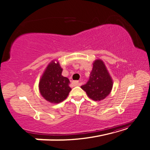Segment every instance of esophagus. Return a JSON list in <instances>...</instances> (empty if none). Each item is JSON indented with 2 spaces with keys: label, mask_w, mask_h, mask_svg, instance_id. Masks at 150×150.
Here are the masks:
<instances>
[{
  "label": "esophagus",
  "mask_w": 150,
  "mask_h": 150,
  "mask_svg": "<svg viewBox=\"0 0 150 150\" xmlns=\"http://www.w3.org/2000/svg\"><path fill=\"white\" fill-rule=\"evenodd\" d=\"M71 83L73 86H77V85L79 84V81H73L71 82Z\"/></svg>",
  "instance_id": "obj_1"
}]
</instances>
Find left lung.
Instances as JSON below:
<instances>
[{
    "mask_svg": "<svg viewBox=\"0 0 150 150\" xmlns=\"http://www.w3.org/2000/svg\"><path fill=\"white\" fill-rule=\"evenodd\" d=\"M112 81L108 74L103 62L97 60L87 83L81 86L88 96L94 101H101L109 94L112 88Z\"/></svg>",
    "mask_w": 150,
    "mask_h": 150,
    "instance_id": "obj_1",
    "label": "left lung"
}]
</instances>
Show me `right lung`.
Returning a JSON list of instances; mask_svg holds the SVG:
<instances>
[{
    "mask_svg": "<svg viewBox=\"0 0 150 150\" xmlns=\"http://www.w3.org/2000/svg\"><path fill=\"white\" fill-rule=\"evenodd\" d=\"M62 69L58 62L52 61L47 67L39 84L41 94L48 101L58 103L66 99L71 88L69 81L62 75Z\"/></svg>",
    "mask_w": 150,
    "mask_h": 150,
    "instance_id": "add662e5",
    "label": "right lung"
}]
</instances>
